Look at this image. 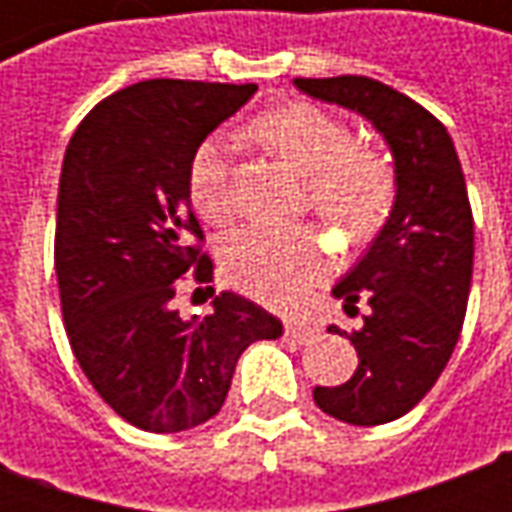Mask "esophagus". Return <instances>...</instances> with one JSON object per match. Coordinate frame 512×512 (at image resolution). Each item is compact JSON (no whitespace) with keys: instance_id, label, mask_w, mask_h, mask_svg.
<instances>
[{"instance_id":"1","label":"esophagus","mask_w":512,"mask_h":512,"mask_svg":"<svg viewBox=\"0 0 512 512\" xmlns=\"http://www.w3.org/2000/svg\"><path fill=\"white\" fill-rule=\"evenodd\" d=\"M285 334H288L293 343H310L312 337H315V326H310V323L290 321L285 323Z\"/></svg>"}]
</instances>
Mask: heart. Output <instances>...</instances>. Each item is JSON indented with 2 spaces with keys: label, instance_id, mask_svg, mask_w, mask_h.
<instances>
[{
  "label": "heart",
  "instance_id": "b5f03b06",
  "mask_svg": "<svg viewBox=\"0 0 512 512\" xmlns=\"http://www.w3.org/2000/svg\"><path fill=\"white\" fill-rule=\"evenodd\" d=\"M252 136L307 178L312 208L351 241H365L386 222L397 194L395 167L376 147L356 145L340 117L296 101L257 117ZM189 194L202 219L224 224L233 216V161L224 139L197 147ZM222 266L235 288L288 307L326 274V252L307 227H244L224 241Z\"/></svg>",
  "mask_w": 512,
  "mask_h": 512
}]
</instances>
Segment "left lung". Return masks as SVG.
I'll return each instance as SVG.
<instances>
[{"mask_svg":"<svg viewBox=\"0 0 512 512\" xmlns=\"http://www.w3.org/2000/svg\"><path fill=\"white\" fill-rule=\"evenodd\" d=\"M301 93L359 112L395 156L389 219L334 285L345 312L370 304L351 334L359 367L345 384L315 386V403L348 425H384L428 395L461 337L472 288L474 219L447 128L408 95L367 79H296ZM332 334H345L329 326ZM348 337V334H345Z\"/></svg>","mask_w":512,"mask_h":512,"instance_id":"obj_1","label":"left lung"}]
</instances>
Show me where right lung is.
<instances>
[{
    "mask_svg": "<svg viewBox=\"0 0 512 512\" xmlns=\"http://www.w3.org/2000/svg\"><path fill=\"white\" fill-rule=\"evenodd\" d=\"M255 93L257 84H131L95 106L65 150L54 233L62 321L95 392L147 433L219 414L238 356L282 334L279 318L227 290L202 318L175 310L186 274L213 279L189 202L191 158Z\"/></svg>",
    "mask_w": 512,
    "mask_h": 512,
    "instance_id": "add662e5",
    "label": "right lung"
}]
</instances>
